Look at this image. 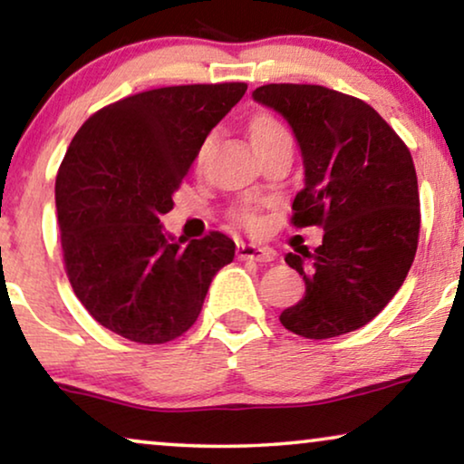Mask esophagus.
<instances>
[{"instance_id":"1","label":"esophagus","mask_w":464,"mask_h":464,"mask_svg":"<svg viewBox=\"0 0 464 464\" xmlns=\"http://www.w3.org/2000/svg\"><path fill=\"white\" fill-rule=\"evenodd\" d=\"M237 258L239 260H256V263H271L276 258V252L269 247H260L256 244H237Z\"/></svg>"}]
</instances>
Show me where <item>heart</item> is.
Returning <instances> with one entry per match:
<instances>
[{
  "label": "heart",
  "mask_w": 464,
  "mask_h": 464,
  "mask_svg": "<svg viewBox=\"0 0 464 464\" xmlns=\"http://www.w3.org/2000/svg\"><path fill=\"white\" fill-rule=\"evenodd\" d=\"M247 132H250V140H252L254 149L258 151V155L271 151V149H276L279 145H292L290 130L285 128L284 123L277 120V117H273L269 113L254 115L250 123H247ZM206 147L208 145L201 147L199 158L204 155ZM237 220H239V223H244L246 227H256L258 225V218L254 217L252 212H239Z\"/></svg>",
  "instance_id": "obj_1"
}]
</instances>
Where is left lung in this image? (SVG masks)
I'll return each mask as SVG.
<instances>
[{"label": "left lung", "mask_w": 464, "mask_h": 464, "mask_svg": "<svg viewBox=\"0 0 464 464\" xmlns=\"http://www.w3.org/2000/svg\"><path fill=\"white\" fill-rule=\"evenodd\" d=\"M252 99L282 115L298 142L304 187L292 223L324 227L315 252L285 254L304 296L279 322L315 341L362 328L401 288L419 246L412 155L370 104L336 90L269 83Z\"/></svg>", "instance_id": "obj_1"}]
</instances>
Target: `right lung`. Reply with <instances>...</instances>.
I'll return each mask as SVG.
<instances>
[{
    "instance_id": "obj_1",
    "label": "right lung",
    "mask_w": 464,
    "mask_h": 464,
    "mask_svg": "<svg viewBox=\"0 0 464 464\" xmlns=\"http://www.w3.org/2000/svg\"><path fill=\"white\" fill-rule=\"evenodd\" d=\"M246 90L237 82L149 90L101 109L71 140L56 176L64 266L75 296L115 334L142 344L185 334L233 260L227 235L182 246L160 218Z\"/></svg>"
}]
</instances>
